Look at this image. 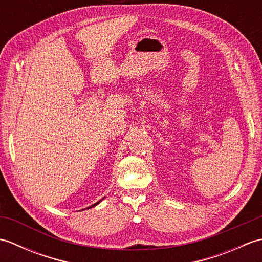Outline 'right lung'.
<instances>
[{"instance_id":"right-lung-1","label":"right lung","mask_w":262,"mask_h":262,"mask_svg":"<svg viewBox=\"0 0 262 262\" xmlns=\"http://www.w3.org/2000/svg\"><path fill=\"white\" fill-rule=\"evenodd\" d=\"M100 202H101V200H100ZM100 202H98V203H96V204H93L92 206H90V207H88V208H92V207H94V206H96V205H98V204H99ZM88 208H86V209H88Z\"/></svg>"}]
</instances>
